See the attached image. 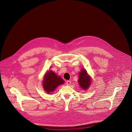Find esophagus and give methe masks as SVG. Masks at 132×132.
<instances>
[{"mask_svg": "<svg viewBox=\"0 0 132 132\" xmlns=\"http://www.w3.org/2000/svg\"><path fill=\"white\" fill-rule=\"evenodd\" d=\"M71 84V81L68 80V81H67V83H66V84H67V85H70Z\"/></svg>", "mask_w": 132, "mask_h": 132, "instance_id": "34e87169", "label": "esophagus"}]
</instances>
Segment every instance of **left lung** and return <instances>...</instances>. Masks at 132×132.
<instances>
[{
  "mask_svg": "<svg viewBox=\"0 0 132 132\" xmlns=\"http://www.w3.org/2000/svg\"><path fill=\"white\" fill-rule=\"evenodd\" d=\"M78 83L80 87L84 90L88 89L91 84L92 79L88 75L86 71L84 69H82L79 74Z\"/></svg>",
  "mask_w": 132,
  "mask_h": 132,
  "instance_id": "1",
  "label": "left lung"
}]
</instances>
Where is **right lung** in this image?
<instances>
[{
  "label": "right lung",
  "instance_id": "obj_1",
  "mask_svg": "<svg viewBox=\"0 0 132 132\" xmlns=\"http://www.w3.org/2000/svg\"><path fill=\"white\" fill-rule=\"evenodd\" d=\"M64 82L61 77L58 76L52 71H49L44 77L43 88L48 94H51L59 85L63 84Z\"/></svg>",
  "mask_w": 132,
  "mask_h": 132
}]
</instances>
